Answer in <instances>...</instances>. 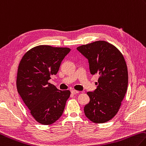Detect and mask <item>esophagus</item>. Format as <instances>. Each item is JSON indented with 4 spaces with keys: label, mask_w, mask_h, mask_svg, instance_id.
<instances>
[{
    "label": "esophagus",
    "mask_w": 146,
    "mask_h": 146,
    "mask_svg": "<svg viewBox=\"0 0 146 146\" xmlns=\"http://www.w3.org/2000/svg\"><path fill=\"white\" fill-rule=\"evenodd\" d=\"M71 94H78V93H79V91H75V90H71Z\"/></svg>",
    "instance_id": "1"
}]
</instances>
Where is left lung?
I'll return each mask as SVG.
<instances>
[{
    "label": "left lung",
    "instance_id": "8db88e82",
    "mask_svg": "<svg viewBox=\"0 0 146 146\" xmlns=\"http://www.w3.org/2000/svg\"><path fill=\"white\" fill-rule=\"evenodd\" d=\"M87 58L90 72L99 75L97 88L87 92L90 101L85 115L94 123H104L116 115L128 88L126 63L120 51L112 44L98 41L76 48Z\"/></svg>",
    "mask_w": 146,
    "mask_h": 146
}]
</instances>
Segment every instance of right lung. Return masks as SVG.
<instances>
[{"instance_id": "1", "label": "right lung", "mask_w": 146, "mask_h": 146, "mask_svg": "<svg viewBox=\"0 0 146 146\" xmlns=\"http://www.w3.org/2000/svg\"><path fill=\"white\" fill-rule=\"evenodd\" d=\"M69 48L39 45L23 55L18 66V92L36 121L44 125L58 120L70 96L69 90L60 91L48 82L56 75Z\"/></svg>"}]
</instances>
